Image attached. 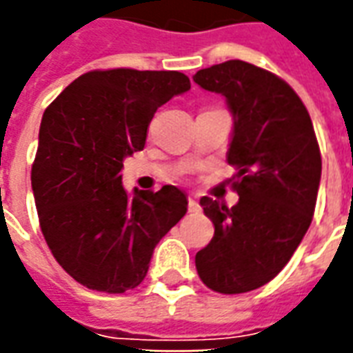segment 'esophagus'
I'll return each mask as SVG.
<instances>
[{"label": "esophagus", "instance_id": "esophagus-1", "mask_svg": "<svg viewBox=\"0 0 353 353\" xmlns=\"http://www.w3.org/2000/svg\"><path fill=\"white\" fill-rule=\"evenodd\" d=\"M189 212H200L199 200L194 199V196H191V199H189Z\"/></svg>", "mask_w": 353, "mask_h": 353}]
</instances>
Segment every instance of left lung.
Wrapping results in <instances>:
<instances>
[{"mask_svg":"<svg viewBox=\"0 0 353 353\" xmlns=\"http://www.w3.org/2000/svg\"><path fill=\"white\" fill-rule=\"evenodd\" d=\"M192 81L227 101V161L238 168L232 187L240 196L232 208L200 199L215 232L194 263L208 288L236 295L278 276L303 242L318 199L321 154L304 103L274 73L229 60L200 70Z\"/></svg>","mask_w":353,"mask_h":353,"instance_id":"8db88e82","label":"left lung"}]
</instances>
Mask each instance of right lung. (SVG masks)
<instances>
[{
  "instance_id": "add662e5",
  "label": "right lung",
  "mask_w": 353,
  "mask_h": 353,
  "mask_svg": "<svg viewBox=\"0 0 353 353\" xmlns=\"http://www.w3.org/2000/svg\"><path fill=\"white\" fill-rule=\"evenodd\" d=\"M191 88L179 72H88L43 113L32 191L58 265L85 288L124 293L139 285L157 244L187 212L174 185L123 187V162L145 145L162 103Z\"/></svg>"
}]
</instances>
